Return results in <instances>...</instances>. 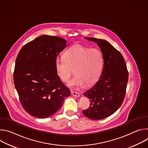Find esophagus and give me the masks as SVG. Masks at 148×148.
Listing matches in <instances>:
<instances>
[{"label": "esophagus", "instance_id": "1", "mask_svg": "<svg viewBox=\"0 0 148 148\" xmlns=\"http://www.w3.org/2000/svg\"><path fill=\"white\" fill-rule=\"evenodd\" d=\"M71 95L74 96V97H79V94L77 92H74V91H73L71 92Z\"/></svg>", "mask_w": 148, "mask_h": 148}]
</instances>
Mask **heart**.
<instances>
[{
    "label": "heart",
    "mask_w": 148,
    "mask_h": 148,
    "mask_svg": "<svg viewBox=\"0 0 148 148\" xmlns=\"http://www.w3.org/2000/svg\"><path fill=\"white\" fill-rule=\"evenodd\" d=\"M103 56L97 49H90L80 45L69 48L64 58L57 57L55 60L56 72L65 82L70 79L74 71L75 77L69 82L72 88L82 87L95 82L99 78L103 67Z\"/></svg>",
    "instance_id": "1"
}]
</instances>
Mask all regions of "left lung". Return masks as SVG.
Here are the masks:
<instances>
[{"mask_svg":"<svg viewBox=\"0 0 148 148\" xmlns=\"http://www.w3.org/2000/svg\"><path fill=\"white\" fill-rule=\"evenodd\" d=\"M101 49L103 66L100 78L84 93L90 101L89 108L83 114L92 120H101L115 112L124 100L128 81V71L122 55L108 41L91 37Z\"/></svg>","mask_w":148,"mask_h":148,"instance_id":"1","label":"left lung"}]
</instances>
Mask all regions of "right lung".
Returning a JSON list of instances; mask_svg holds the SVG:
<instances>
[{
  "label": "right lung",
  "instance_id": "right-lung-1",
  "mask_svg": "<svg viewBox=\"0 0 148 148\" xmlns=\"http://www.w3.org/2000/svg\"><path fill=\"white\" fill-rule=\"evenodd\" d=\"M66 43L61 37L43 35L25 45L17 56L14 86L23 108L34 117L53 115L70 95L55 67V60Z\"/></svg>",
  "mask_w": 148,
  "mask_h": 148
}]
</instances>
